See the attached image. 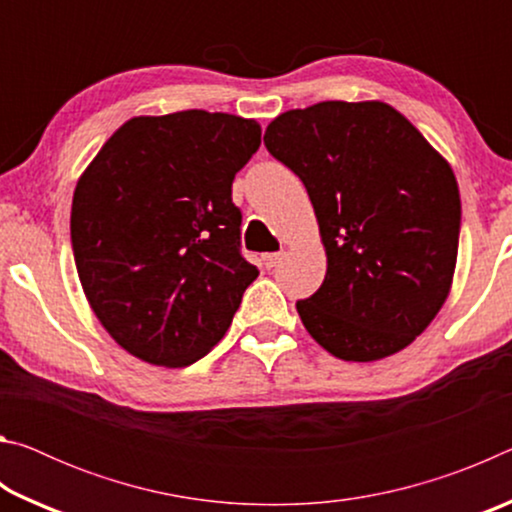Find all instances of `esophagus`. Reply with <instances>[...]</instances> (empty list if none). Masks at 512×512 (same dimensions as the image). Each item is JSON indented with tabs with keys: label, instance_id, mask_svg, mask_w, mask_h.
Here are the masks:
<instances>
[{
	"label": "esophagus",
	"instance_id": "34e87169",
	"mask_svg": "<svg viewBox=\"0 0 512 512\" xmlns=\"http://www.w3.org/2000/svg\"><path fill=\"white\" fill-rule=\"evenodd\" d=\"M284 257V253H266L262 259H264V266L266 268H275L277 264H280V259Z\"/></svg>",
	"mask_w": 512,
	"mask_h": 512
}]
</instances>
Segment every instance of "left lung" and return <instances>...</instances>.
Returning a JSON list of instances; mask_svg holds the SVG:
<instances>
[{
  "mask_svg": "<svg viewBox=\"0 0 512 512\" xmlns=\"http://www.w3.org/2000/svg\"><path fill=\"white\" fill-rule=\"evenodd\" d=\"M264 144L305 185L327 253L320 289L296 309L343 361L404 350L447 300L461 196L447 160L381 101L289 110Z\"/></svg>",
  "mask_w": 512,
  "mask_h": 512,
  "instance_id": "obj_1",
  "label": "left lung"
}]
</instances>
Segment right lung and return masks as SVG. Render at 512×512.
Returning a JSON list of instances; mask_svg holds the SVG:
<instances>
[{
    "label": "right lung",
    "mask_w": 512,
    "mask_h": 512,
    "mask_svg": "<svg viewBox=\"0 0 512 512\" xmlns=\"http://www.w3.org/2000/svg\"><path fill=\"white\" fill-rule=\"evenodd\" d=\"M255 119L183 110L128 119L76 185L72 250L85 296L121 348L183 368L223 339L248 284L235 173Z\"/></svg>",
    "instance_id": "right-lung-1"
}]
</instances>
